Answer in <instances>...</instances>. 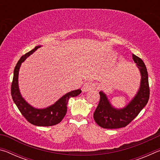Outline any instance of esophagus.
<instances>
[{
  "label": "esophagus",
  "instance_id": "1",
  "mask_svg": "<svg viewBox=\"0 0 160 160\" xmlns=\"http://www.w3.org/2000/svg\"><path fill=\"white\" fill-rule=\"evenodd\" d=\"M97 87V84L94 82H87L82 86V92H88L89 90H94Z\"/></svg>",
  "mask_w": 160,
  "mask_h": 160
}]
</instances>
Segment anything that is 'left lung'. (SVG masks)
<instances>
[{"label":"left lung","instance_id":"8db88e82","mask_svg":"<svg viewBox=\"0 0 160 160\" xmlns=\"http://www.w3.org/2000/svg\"><path fill=\"white\" fill-rule=\"evenodd\" d=\"M132 57L141 73L140 90L133 99L122 109L113 108L105 94L100 92L99 102L93 116L97 125L103 128L114 129L126 127L138 115L148 102L150 87L147 68L141 58L135 54H132Z\"/></svg>","mask_w":160,"mask_h":160}]
</instances>
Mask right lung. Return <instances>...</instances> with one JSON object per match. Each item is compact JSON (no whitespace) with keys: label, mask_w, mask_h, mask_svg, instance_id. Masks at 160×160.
Here are the masks:
<instances>
[{"label":"right lung","mask_w":160,"mask_h":160,"mask_svg":"<svg viewBox=\"0 0 160 160\" xmlns=\"http://www.w3.org/2000/svg\"><path fill=\"white\" fill-rule=\"evenodd\" d=\"M39 47H36L34 49L23 55L16 64L11 85V95L13 102L20 110L22 115L27 119L28 122L37 126H51L56 125L63 120L67 112V104L68 99L70 97L78 96L82 91L81 90H76L70 92L58 99L52 106L44 109H34L24 100L20 95L18 88L19 69L21 63Z\"/></svg>","instance_id":"1"}]
</instances>
